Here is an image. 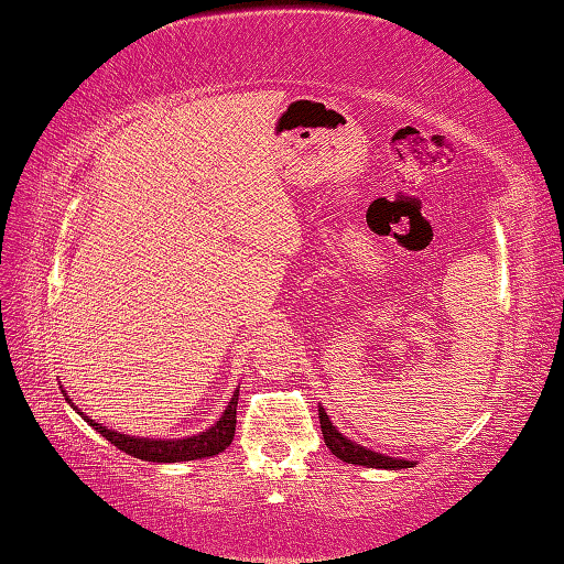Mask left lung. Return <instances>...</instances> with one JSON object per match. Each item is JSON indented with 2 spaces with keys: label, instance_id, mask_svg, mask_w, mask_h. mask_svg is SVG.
I'll use <instances>...</instances> for the list:
<instances>
[{
  "label": "left lung",
  "instance_id": "1",
  "mask_svg": "<svg viewBox=\"0 0 564 564\" xmlns=\"http://www.w3.org/2000/svg\"><path fill=\"white\" fill-rule=\"evenodd\" d=\"M319 423H322V433H324V443L327 448L344 463H354V466H367V468H383V470H401V468H413L416 463L413 460H403V458H391L387 453H377L361 443L351 441L344 436L341 431L329 421L327 411L319 406Z\"/></svg>",
  "mask_w": 564,
  "mask_h": 564
}]
</instances>
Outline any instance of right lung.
I'll use <instances>...</instances> for the list:
<instances>
[{
  "mask_svg": "<svg viewBox=\"0 0 564 564\" xmlns=\"http://www.w3.org/2000/svg\"><path fill=\"white\" fill-rule=\"evenodd\" d=\"M64 397H66V391H64ZM237 397H240V389L232 391V399L225 406L223 416L217 419L210 429L195 433V436H185V438L126 436V433H118L113 429L104 426V423L94 421L91 416H86L82 409L74 406V401L68 397H66V401L72 403V409L88 423V426H94L106 441H111L118 451L128 453V456L151 460V463H181V460L210 458L230 446L232 436H235V423H237Z\"/></svg>",
  "mask_w": 564,
  "mask_h": 564,
  "instance_id": "add662e5",
  "label": "right lung"
}]
</instances>
